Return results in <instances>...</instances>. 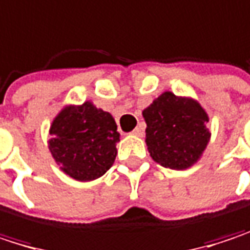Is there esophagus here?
<instances>
[{"mask_svg": "<svg viewBox=\"0 0 250 250\" xmlns=\"http://www.w3.org/2000/svg\"><path fill=\"white\" fill-rule=\"evenodd\" d=\"M142 128L141 126H138V128H135L134 131H132V135H135V137H142Z\"/></svg>", "mask_w": 250, "mask_h": 250, "instance_id": "esophagus-1", "label": "esophagus"}]
</instances>
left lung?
Instances as JSON below:
<instances>
[{"instance_id":"obj_1","label":"left lung","mask_w":250,"mask_h":250,"mask_svg":"<svg viewBox=\"0 0 250 250\" xmlns=\"http://www.w3.org/2000/svg\"><path fill=\"white\" fill-rule=\"evenodd\" d=\"M145 142L151 158L171 170H187L203 155L210 141L208 115L193 98L164 92L142 110Z\"/></svg>"}]
</instances>
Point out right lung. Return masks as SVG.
<instances>
[{
  "label": "right lung",
  "instance_id": "add662e5",
  "mask_svg": "<svg viewBox=\"0 0 250 250\" xmlns=\"http://www.w3.org/2000/svg\"><path fill=\"white\" fill-rule=\"evenodd\" d=\"M109 112L90 101L66 105L50 125L48 149L60 170L78 181H92L109 170L116 158L119 132Z\"/></svg>",
  "mask_w": 250,
  "mask_h": 250
}]
</instances>
